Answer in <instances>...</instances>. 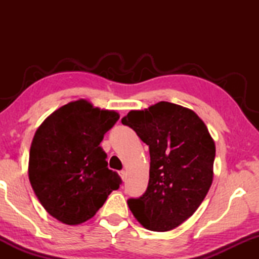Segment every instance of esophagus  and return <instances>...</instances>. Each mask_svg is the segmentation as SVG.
Returning a JSON list of instances; mask_svg holds the SVG:
<instances>
[{"mask_svg":"<svg viewBox=\"0 0 259 259\" xmlns=\"http://www.w3.org/2000/svg\"><path fill=\"white\" fill-rule=\"evenodd\" d=\"M120 176H121V178H122V181L125 182V179H126V174H125L124 170H122V171H120Z\"/></svg>","mask_w":259,"mask_h":259,"instance_id":"34e87169","label":"esophagus"}]
</instances>
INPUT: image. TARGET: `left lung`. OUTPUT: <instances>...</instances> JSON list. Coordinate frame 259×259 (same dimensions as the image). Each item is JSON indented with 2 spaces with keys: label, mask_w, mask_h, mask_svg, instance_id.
I'll return each instance as SVG.
<instances>
[{
  "label": "left lung",
  "mask_w": 259,
  "mask_h": 259,
  "mask_svg": "<svg viewBox=\"0 0 259 259\" xmlns=\"http://www.w3.org/2000/svg\"><path fill=\"white\" fill-rule=\"evenodd\" d=\"M121 122L150 148L147 190L128 200L131 212L147 230H174L196 211L212 184L216 147L207 125L192 109L168 102L130 111Z\"/></svg>",
  "instance_id": "obj_1"
}]
</instances>
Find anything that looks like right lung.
<instances>
[{
	"mask_svg": "<svg viewBox=\"0 0 259 259\" xmlns=\"http://www.w3.org/2000/svg\"><path fill=\"white\" fill-rule=\"evenodd\" d=\"M119 113L94 107L85 99L50 114L34 135L28 177L35 195L52 217L67 225L93 218L122 183L107 168L100 147Z\"/></svg>",
	"mask_w": 259,
	"mask_h": 259,
	"instance_id": "add662e5",
	"label": "right lung"
}]
</instances>
